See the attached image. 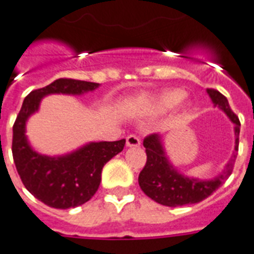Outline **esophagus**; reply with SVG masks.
Returning a JSON list of instances; mask_svg holds the SVG:
<instances>
[{
  "mask_svg": "<svg viewBox=\"0 0 254 254\" xmlns=\"http://www.w3.org/2000/svg\"><path fill=\"white\" fill-rule=\"evenodd\" d=\"M127 147H139L141 146V141H139V138L137 135L130 134V135L127 137Z\"/></svg>",
  "mask_w": 254,
  "mask_h": 254,
  "instance_id": "obj_1",
  "label": "esophagus"
}]
</instances>
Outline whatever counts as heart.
<instances>
[{"instance_id": "obj_1", "label": "heart", "mask_w": 254, "mask_h": 254, "mask_svg": "<svg viewBox=\"0 0 254 254\" xmlns=\"http://www.w3.org/2000/svg\"><path fill=\"white\" fill-rule=\"evenodd\" d=\"M185 98L184 91L181 90H166L159 94L151 95V96H142L138 99V106L141 108L150 111L154 113H166L171 109H174L183 102ZM189 111V106L184 104L181 107L180 112L181 115H185Z\"/></svg>"}]
</instances>
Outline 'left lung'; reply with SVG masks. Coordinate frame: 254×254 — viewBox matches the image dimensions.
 Here are the masks:
<instances>
[{
    "mask_svg": "<svg viewBox=\"0 0 254 254\" xmlns=\"http://www.w3.org/2000/svg\"><path fill=\"white\" fill-rule=\"evenodd\" d=\"M206 92L211 99L214 107L226 113L231 123L234 124L235 152L220 174L213 179H198L184 175L177 170L175 164H172L170 156L167 155L162 134L155 133L148 135L143 141L147 162L138 176V183L143 193L160 205L176 207L203 201L223 184L232 172L235 158L238 155L236 151L239 147L240 121L232 112L224 95L210 88H207Z\"/></svg>",
    "mask_w": 254,
    "mask_h": 254,
    "instance_id": "8db88e82",
    "label": "left lung"
}]
</instances>
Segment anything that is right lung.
<instances>
[{"label": "right lung", "instance_id": "add662e5", "mask_svg": "<svg viewBox=\"0 0 254 254\" xmlns=\"http://www.w3.org/2000/svg\"><path fill=\"white\" fill-rule=\"evenodd\" d=\"M99 86L86 80L56 79L27 95L16 117L11 148L16 171L27 190L51 207L70 209L91 199L102 181L103 167L123 151L125 139L88 142L63 155H45L31 146L26 134L27 121L39 112L41 100L48 95L80 96Z\"/></svg>", "mask_w": 254, "mask_h": 254}]
</instances>
